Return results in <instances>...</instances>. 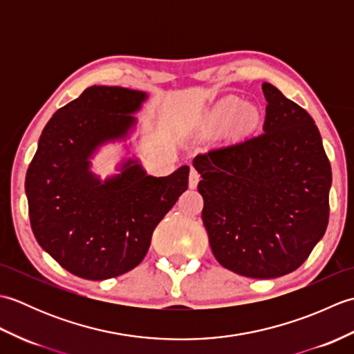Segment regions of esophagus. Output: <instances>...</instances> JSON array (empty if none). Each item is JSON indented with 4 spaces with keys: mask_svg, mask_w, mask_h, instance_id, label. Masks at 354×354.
<instances>
[{
    "mask_svg": "<svg viewBox=\"0 0 354 354\" xmlns=\"http://www.w3.org/2000/svg\"><path fill=\"white\" fill-rule=\"evenodd\" d=\"M199 179H201L199 171H198L196 169H192V170H190V176H189V185H190V189H196Z\"/></svg>",
    "mask_w": 354,
    "mask_h": 354,
    "instance_id": "obj_1",
    "label": "esophagus"
}]
</instances>
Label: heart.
<instances>
[{
    "label": "heart",
    "instance_id": "heart-1",
    "mask_svg": "<svg viewBox=\"0 0 354 354\" xmlns=\"http://www.w3.org/2000/svg\"><path fill=\"white\" fill-rule=\"evenodd\" d=\"M243 111V104L240 103L239 100H225L223 103H221L217 109L214 111V115H213V124L214 126H225L231 122H234V120L240 115V112ZM243 118L248 120L251 118V112H245Z\"/></svg>",
    "mask_w": 354,
    "mask_h": 354
}]
</instances>
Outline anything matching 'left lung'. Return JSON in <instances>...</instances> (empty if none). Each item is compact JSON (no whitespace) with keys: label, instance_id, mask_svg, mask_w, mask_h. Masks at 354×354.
Returning <instances> with one entry per match:
<instances>
[{"label":"left lung","instance_id":"obj_1","mask_svg":"<svg viewBox=\"0 0 354 354\" xmlns=\"http://www.w3.org/2000/svg\"><path fill=\"white\" fill-rule=\"evenodd\" d=\"M263 132L207 153L202 221L216 260L239 275L277 278L309 257L328 223L330 167L313 118L268 84Z\"/></svg>","mask_w":354,"mask_h":354}]
</instances>
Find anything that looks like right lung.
I'll return each instance as SVG.
<instances>
[{"mask_svg": "<svg viewBox=\"0 0 354 354\" xmlns=\"http://www.w3.org/2000/svg\"><path fill=\"white\" fill-rule=\"evenodd\" d=\"M146 93L89 86L57 109L44 127L26 175L28 216L37 243L68 272L106 280L146 257L162 217L189 189V165L149 176L137 160L102 183L89 158L108 141L126 138Z\"/></svg>", "mask_w": 354, "mask_h": 354, "instance_id": "add662e5", "label": "right lung"}]
</instances>
